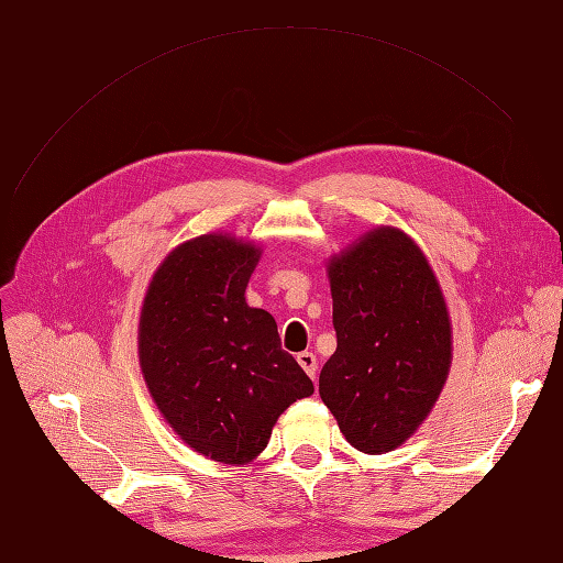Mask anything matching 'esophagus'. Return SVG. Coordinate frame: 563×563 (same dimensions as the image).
Instances as JSON below:
<instances>
[{
  "mask_svg": "<svg viewBox=\"0 0 563 563\" xmlns=\"http://www.w3.org/2000/svg\"><path fill=\"white\" fill-rule=\"evenodd\" d=\"M296 360H298V364L302 366V371L308 373V376L314 380V378H317V356H314L312 352L305 350V352H300V354L296 356Z\"/></svg>",
  "mask_w": 563,
  "mask_h": 563,
  "instance_id": "1",
  "label": "esophagus"
}]
</instances>
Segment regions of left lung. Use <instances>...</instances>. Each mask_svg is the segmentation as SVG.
I'll return each mask as SVG.
<instances>
[{
    "label": "left lung",
    "mask_w": 563,
    "mask_h": 563,
    "mask_svg": "<svg viewBox=\"0 0 563 563\" xmlns=\"http://www.w3.org/2000/svg\"><path fill=\"white\" fill-rule=\"evenodd\" d=\"M338 347L319 397L350 444L399 449L446 385L453 331L428 255L399 228L378 225L327 261Z\"/></svg>",
    "instance_id": "obj_1"
}]
</instances>
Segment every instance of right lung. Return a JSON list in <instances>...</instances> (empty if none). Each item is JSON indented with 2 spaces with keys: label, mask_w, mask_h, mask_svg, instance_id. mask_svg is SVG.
<instances>
[{
  "label": "right lung",
  "mask_w": 563,
  "mask_h": 563,
  "mask_svg": "<svg viewBox=\"0 0 563 563\" xmlns=\"http://www.w3.org/2000/svg\"><path fill=\"white\" fill-rule=\"evenodd\" d=\"M263 249L230 232L178 244L152 275L139 362L152 401L183 444L223 465L258 457L277 418L314 391L277 321L246 302Z\"/></svg>",
  "instance_id": "obj_1"
}]
</instances>
